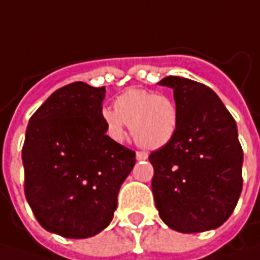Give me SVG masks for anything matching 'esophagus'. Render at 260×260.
I'll return each mask as SVG.
<instances>
[{"instance_id":"obj_1","label":"esophagus","mask_w":260,"mask_h":260,"mask_svg":"<svg viewBox=\"0 0 260 260\" xmlns=\"http://www.w3.org/2000/svg\"><path fill=\"white\" fill-rule=\"evenodd\" d=\"M135 157H137V160H138V161H141V160H147V158H148V154L144 151H137Z\"/></svg>"}]
</instances>
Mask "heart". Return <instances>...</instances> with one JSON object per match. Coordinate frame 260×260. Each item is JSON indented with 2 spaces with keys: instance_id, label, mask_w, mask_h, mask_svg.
<instances>
[{
  "instance_id": "heart-1",
  "label": "heart",
  "mask_w": 260,
  "mask_h": 260,
  "mask_svg": "<svg viewBox=\"0 0 260 260\" xmlns=\"http://www.w3.org/2000/svg\"><path fill=\"white\" fill-rule=\"evenodd\" d=\"M113 109L102 112L106 134L112 141H123L126 123H129L135 141L147 150H157L172 141L177 131L179 112L175 102L151 90L128 88L115 100Z\"/></svg>"
}]
</instances>
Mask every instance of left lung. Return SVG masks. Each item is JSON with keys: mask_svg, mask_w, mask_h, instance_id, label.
Wrapping results in <instances>:
<instances>
[{"mask_svg": "<svg viewBox=\"0 0 260 260\" xmlns=\"http://www.w3.org/2000/svg\"><path fill=\"white\" fill-rule=\"evenodd\" d=\"M179 112L175 137L150 154L151 187L158 214L172 230L202 233L222 225L243 186V150L237 125L209 87L166 77Z\"/></svg>", "mask_w": 260, "mask_h": 260, "instance_id": "1", "label": "left lung"}]
</instances>
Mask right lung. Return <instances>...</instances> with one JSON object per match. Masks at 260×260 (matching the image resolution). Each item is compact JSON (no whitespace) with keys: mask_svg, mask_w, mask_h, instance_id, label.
<instances>
[{"mask_svg":"<svg viewBox=\"0 0 260 260\" xmlns=\"http://www.w3.org/2000/svg\"><path fill=\"white\" fill-rule=\"evenodd\" d=\"M105 87L73 83L30 118L21 151L24 193L36 220L67 239L105 230L135 152L112 141L102 119Z\"/></svg>","mask_w":260,"mask_h":260,"instance_id":"1","label":"right lung"}]
</instances>
